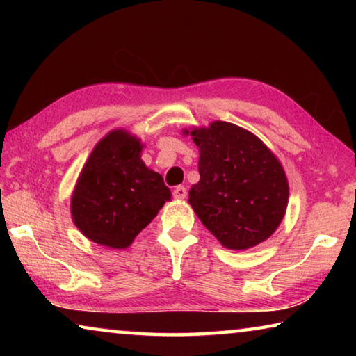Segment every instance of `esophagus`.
<instances>
[{
  "mask_svg": "<svg viewBox=\"0 0 356 356\" xmlns=\"http://www.w3.org/2000/svg\"><path fill=\"white\" fill-rule=\"evenodd\" d=\"M172 196L176 197V200H185L186 197V188L184 185H179L176 188L172 190Z\"/></svg>",
  "mask_w": 356,
  "mask_h": 356,
  "instance_id": "obj_1",
  "label": "esophagus"
}]
</instances>
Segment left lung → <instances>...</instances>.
<instances>
[{"label": "left lung", "mask_w": 356, "mask_h": 356, "mask_svg": "<svg viewBox=\"0 0 356 356\" xmlns=\"http://www.w3.org/2000/svg\"><path fill=\"white\" fill-rule=\"evenodd\" d=\"M190 135L201 152V179L188 193L197 218L229 250L267 240L289 201L287 179L276 156L257 136L221 120Z\"/></svg>", "instance_id": "8db88e82"}]
</instances>
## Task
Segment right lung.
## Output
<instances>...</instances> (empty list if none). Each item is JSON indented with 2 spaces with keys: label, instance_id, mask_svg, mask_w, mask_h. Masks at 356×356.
Segmentation results:
<instances>
[{
  "label": "right lung",
  "instance_id": "right-lung-1",
  "mask_svg": "<svg viewBox=\"0 0 356 356\" xmlns=\"http://www.w3.org/2000/svg\"><path fill=\"white\" fill-rule=\"evenodd\" d=\"M171 191L141 160V143L114 130L94 147L72 196V218L89 240L127 248Z\"/></svg>",
  "mask_w": 356,
  "mask_h": 356
}]
</instances>
